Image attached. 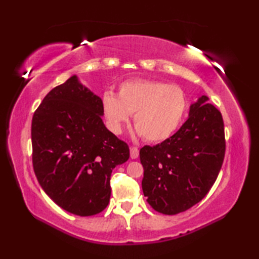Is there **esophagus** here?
I'll return each instance as SVG.
<instances>
[{
	"instance_id": "34e87169",
	"label": "esophagus",
	"mask_w": 259,
	"mask_h": 259,
	"mask_svg": "<svg viewBox=\"0 0 259 259\" xmlns=\"http://www.w3.org/2000/svg\"><path fill=\"white\" fill-rule=\"evenodd\" d=\"M130 157L131 159H137L139 157V149L137 147H130Z\"/></svg>"
}]
</instances>
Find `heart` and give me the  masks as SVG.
Returning a JSON list of instances; mask_svg holds the SVG:
<instances>
[{
    "instance_id": "obj_1",
    "label": "heart",
    "mask_w": 259,
    "mask_h": 259,
    "mask_svg": "<svg viewBox=\"0 0 259 259\" xmlns=\"http://www.w3.org/2000/svg\"><path fill=\"white\" fill-rule=\"evenodd\" d=\"M187 111L185 91L157 80L124 81L118 88V97L111 91L101 97V112L112 134L122 133L134 113L136 134L150 142L170 138L183 123Z\"/></svg>"
}]
</instances>
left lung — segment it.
Listing matches in <instances>:
<instances>
[{"label": "left lung", "mask_w": 259, "mask_h": 259, "mask_svg": "<svg viewBox=\"0 0 259 259\" xmlns=\"http://www.w3.org/2000/svg\"><path fill=\"white\" fill-rule=\"evenodd\" d=\"M201 96L189 118L174 136L140 149L142 191L156 211L176 214L199 202L210 190L225 157L224 121L219 110Z\"/></svg>", "instance_id": "8db88e82"}]
</instances>
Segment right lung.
<instances>
[{
  "label": "right lung",
  "instance_id": "right-lung-1",
  "mask_svg": "<svg viewBox=\"0 0 259 259\" xmlns=\"http://www.w3.org/2000/svg\"><path fill=\"white\" fill-rule=\"evenodd\" d=\"M32 162L46 194L71 213L93 216L108 206L113 168L129 147L102 121L101 98L76 75L48 93L32 118Z\"/></svg>",
  "mask_w": 259,
  "mask_h": 259
}]
</instances>
